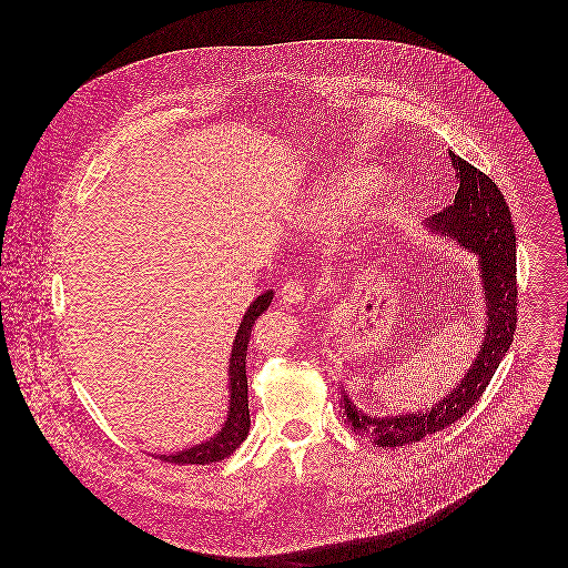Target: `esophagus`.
Returning a JSON list of instances; mask_svg holds the SVG:
<instances>
[{
  "instance_id": "34e87169",
  "label": "esophagus",
  "mask_w": 568,
  "mask_h": 568,
  "mask_svg": "<svg viewBox=\"0 0 568 568\" xmlns=\"http://www.w3.org/2000/svg\"><path fill=\"white\" fill-rule=\"evenodd\" d=\"M306 288H304V284L300 282V280H291V282H286L284 286H282V291H280V297H282V302L284 304H302L304 300H306Z\"/></svg>"
}]
</instances>
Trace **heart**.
<instances>
[{
    "mask_svg": "<svg viewBox=\"0 0 568 568\" xmlns=\"http://www.w3.org/2000/svg\"><path fill=\"white\" fill-rule=\"evenodd\" d=\"M378 187L381 174L369 165H356L336 176H324L302 194L293 207V221L304 230H324L334 225L349 205L367 199Z\"/></svg>",
    "mask_w": 568,
    "mask_h": 568,
    "instance_id": "heart-1",
    "label": "heart"
}]
</instances>
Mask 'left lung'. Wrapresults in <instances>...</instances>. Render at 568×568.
Returning a JSON list of instances; mask_svg holds the SVG:
<instances>
[{"label":"left lung","instance_id":"obj_1","mask_svg":"<svg viewBox=\"0 0 568 568\" xmlns=\"http://www.w3.org/2000/svg\"><path fill=\"white\" fill-rule=\"evenodd\" d=\"M459 190L453 205L433 214L428 227L444 239H453L479 255L481 282L486 291L487 320L484 345L459 385L444 400L426 410L376 417L358 410L352 398L341 394V417L358 435L385 448L415 444L462 419L484 396L494 372L507 354L518 322L516 284V234L511 212L498 185L473 163L450 153Z\"/></svg>","mask_w":568,"mask_h":568}]
</instances>
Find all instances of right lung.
I'll return each instance as SVG.
<instances>
[{
  "label": "right lung",
  "mask_w": 568,
  "mask_h": 568,
  "mask_svg": "<svg viewBox=\"0 0 568 568\" xmlns=\"http://www.w3.org/2000/svg\"><path fill=\"white\" fill-rule=\"evenodd\" d=\"M273 291L262 293L244 313L241 327L236 332L234 345H232V358H230V410L223 428L207 442L192 446L187 450H181L176 455H162L160 459L174 464V466H205L216 464L230 457L248 435V400H246V345L251 336V327L255 320L271 306Z\"/></svg>",
  "instance_id": "add662e5"
}]
</instances>
